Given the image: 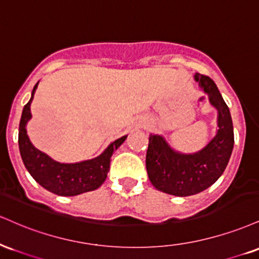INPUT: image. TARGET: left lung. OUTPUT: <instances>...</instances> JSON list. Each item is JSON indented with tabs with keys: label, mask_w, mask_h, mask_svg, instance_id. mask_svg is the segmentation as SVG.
I'll list each match as a JSON object with an SVG mask.
<instances>
[{
	"label": "left lung",
	"mask_w": 259,
	"mask_h": 259,
	"mask_svg": "<svg viewBox=\"0 0 259 259\" xmlns=\"http://www.w3.org/2000/svg\"><path fill=\"white\" fill-rule=\"evenodd\" d=\"M195 80L217 109V133L206 147L193 154L176 151L162 136H149L147 172L157 190L175 196H190L206 190L223 175L234 148L230 111L217 86L208 76L196 72Z\"/></svg>",
	"instance_id": "1"
}]
</instances>
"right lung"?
I'll return each instance as SVG.
<instances>
[{"instance_id":"add662e5","label":"right lung","mask_w":259,"mask_h":259,"mask_svg":"<svg viewBox=\"0 0 259 259\" xmlns=\"http://www.w3.org/2000/svg\"><path fill=\"white\" fill-rule=\"evenodd\" d=\"M37 83L33 87L31 98L24 106L19 123V150L24 165L31 177L51 193L60 196H75L92 191L104 183L110 169V157L114 151L126 141L127 136L112 142L99 156L76 163H60L47 154L36 149L26 133V123L31 118L30 105Z\"/></svg>"}]
</instances>
